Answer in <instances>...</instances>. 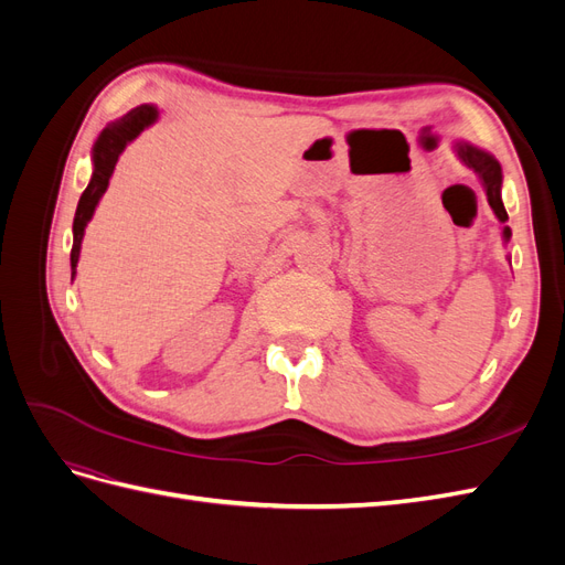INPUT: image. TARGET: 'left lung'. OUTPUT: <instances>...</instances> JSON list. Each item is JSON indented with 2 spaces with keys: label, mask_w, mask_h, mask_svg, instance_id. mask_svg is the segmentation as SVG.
I'll list each match as a JSON object with an SVG mask.
<instances>
[{
  "label": "left lung",
  "mask_w": 565,
  "mask_h": 565,
  "mask_svg": "<svg viewBox=\"0 0 565 565\" xmlns=\"http://www.w3.org/2000/svg\"><path fill=\"white\" fill-rule=\"evenodd\" d=\"M452 148L457 152V158L469 169H473L476 177L481 179V183L486 188V195H488V204L492 207L494 216L500 218V224H507L509 216H507L504 202H502V167H500V162L494 160L488 150L476 148L473 143H467V141H455ZM502 241L504 243L511 241L509 226L502 228Z\"/></svg>",
  "instance_id": "8db88e82"
}]
</instances>
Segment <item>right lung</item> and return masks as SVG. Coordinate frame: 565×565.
<instances>
[{"label":"right lung","instance_id":"right-lung-1","mask_svg":"<svg viewBox=\"0 0 565 565\" xmlns=\"http://www.w3.org/2000/svg\"><path fill=\"white\" fill-rule=\"evenodd\" d=\"M160 117V110L156 106H139L129 110L127 115H122L115 122H108V127L98 134V139L92 148V162H94V172L89 179V185L84 188V193L77 202V212H75V221H73V252H71V268H73V278L77 273V262H79V249H82V237H84V228L92 221L98 200L104 198V193L108 191L110 177L115 172V164L122 156V150L139 136L143 129H148L150 125H156Z\"/></svg>","mask_w":565,"mask_h":565}]
</instances>
